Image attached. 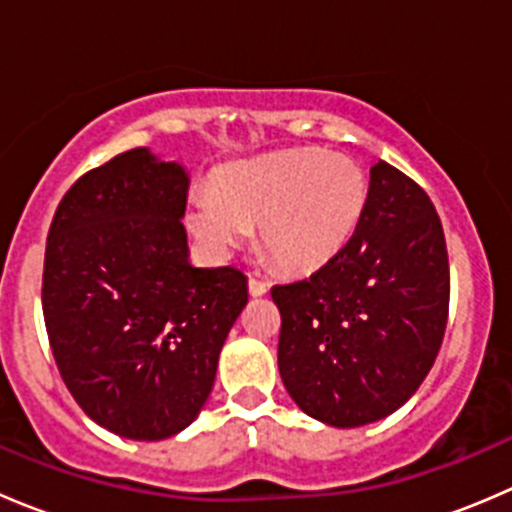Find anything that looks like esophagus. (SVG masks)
I'll use <instances>...</instances> for the list:
<instances>
[{
	"instance_id": "1",
	"label": "esophagus",
	"mask_w": 512,
	"mask_h": 512,
	"mask_svg": "<svg viewBox=\"0 0 512 512\" xmlns=\"http://www.w3.org/2000/svg\"><path fill=\"white\" fill-rule=\"evenodd\" d=\"M247 289H250L252 297H262V294H267V285L262 280H255V277H250V282H247Z\"/></svg>"
}]
</instances>
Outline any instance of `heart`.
Listing matches in <instances>:
<instances>
[{
  "label": "heart",
  "mask_w": 512,
  "mask_h": 512,
  "mask_svg": "<svg viewBox=\"0 0 512 512\" xmlns=\"http://www.w3.org/2000/svg\"><path fill=\"white\" fill-rule=\"evenodd\" d=\"M369 205V178L347 156L282 151L227 165L215 193L190 200L188 227L225 257L260 227L262 247L287 272H314L352 242Z\"/></svg>",
  "instance_id": "1"
}]
</instances>
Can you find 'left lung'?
I'll return each mask as SVG.
<instances>
[{
  "instance_id": "8db88e82",
  "label": "left lung",
  "mask_w": 512,
  "mask_h": 512,
  "mask_svg": "<svg viewBox=\"0 0 512 512\" xmlns=\"http://www.w3.org/2000/svg\"><path fill=\"white\" fill-rule=\"evenodd\" d=\"M448 294L431 198L379 160L352 242L307 280L272 287L282 314L277 364L294 404L337 428L394 414L436 361Z\"/></svg>"
}]
</instances>
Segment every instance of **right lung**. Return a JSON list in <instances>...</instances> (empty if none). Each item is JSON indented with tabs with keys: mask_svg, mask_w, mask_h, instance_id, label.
Returning a JSON list of instances; mask_svg holds the SVG:
<instances>
[{
	"mask_svg": "<svg viewBox=\"0 0 512 512\" xmlns=\"http://www.w3.org/2000/svg\"><path fill=\"white\" fill-rule=\"evenodd\" d=\"M190 178L133 148L81 175L46 237V334L66 389L98 426L160 441L208 401L227 332L247 304L235 267L190 262Z\"/></svg>",
	"mask_w": 512,
	"mask_h": 512,
	"instance_id": "right-lung-1",
	"label": "right lung"
}]
</instances>
